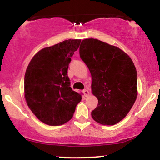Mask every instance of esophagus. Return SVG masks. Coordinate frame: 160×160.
Segmentation results:
<instances>
[{"label":"esophagus","instance_id":"obj_1","mask_svg":"<svg viewBox=\"0 0 160 160\" xmlns=\"http://www.w3.org/2000/svg\"><path fill=\"white\" fill-rule=\"evenodd\" d=\"M82 93H83L85 96H88V95H89V90H88V89H83V90H82Z\"/></svg>","mask_w":160,"mask_h":160}]
</instances>
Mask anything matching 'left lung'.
Wrapping results in <instances>:
<instances>
[{
  "instance_id": "1",
  "label": "left lung",
  "mask_w": 160,
  "mask_h": 160,
  "mask_svg": "<svg viewBox=\"0 0 160 160\" xmlns=\"http://www.w3.org/2000/svg\"><path fill=\"white\" fill-rule=\"evenodd\" d=\"M80 58L91 73L92 91L98 98L92 111L101 124H117L128 114L137 98V71L132 60L118 47L97 39L82 40Z\"/></svg>"
}]
</instances>
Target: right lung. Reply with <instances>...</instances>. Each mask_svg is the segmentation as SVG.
<instances>
[{
    "instance_id": "obj_1",
    "label": "right lung",
    "mask_w": 160,
    "mask_h": 160,
    "mask_svg": "<svg viewBox=\"0 0 160 160\" xmlns=\"http://www.w3.org/2000/svg\"><path fill=\"white\" fill-rule=\"evenodd\" d=\"M80 40H64L40 50L25 74V98L32 113L49 126H60L73 117L81 95L71 89L68 69Z\"/></svg>"
}]
</instances>
